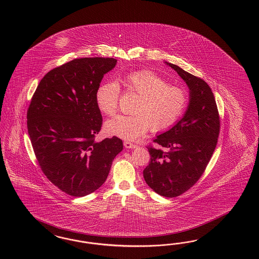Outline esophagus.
I'll return each instance as SVG.
<instances>
[{"label": "esophagus", "mask_w": 259, "mask_h": 259, "mask_svg": "<svg viewBox=\"0 0 259 259\" xmlns=\"http://www.w3.org/2000/svg\"><path fill=\"white\" fill-rule=\"evenodd\" d=\"M123 144H124V147L126 149H134V148L137 147L136 144H134L132 142H129V141H124Z\"/></svg>", "instance_id": "34e87169"}]
</instances>
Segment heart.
<instances>
[{"label":"heart","instance_id":"b5f03b06","mask_svg":"<svg viewBox=\"0 0 259 259\" xmlns=\"http://www.w3.org/2000/svg\"><path fill=\"white\" fill-rule=\"evenodd\" d=\"M129 91L139 96L133 115H118L106 121V133L127 141L139 139L148 131L162 132L181 118L188 104V93L183 87L172 85L155 72L146 69L126 73L121 78ZM120 87L117 81L101 83L95 93L98 108L112 116L118 110Z\"/></svg>","mask_w":259,"mask_h":259}]
</instances>
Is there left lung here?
Returning a JSON list of instances; mask_svg holds the SVG:
<instances>
[{
  "label": "left lung",
  "mask_w": 259,
  "mask_h": 259,
  "mask_svg": "<svg viewBox=\"0 0 259 259\" xmlns=\"http://www.w3.org/2000/svg\"><path fill=\"white\" fill-rule=\"evenodd\" d=\"M190 89L183 118L154 142L165 151L148 146L150 161L143 178L150 188L165 197H175L193 187L202 176L215 149L220 119L212 90L202 78L166 63Z\"/></svg>",
  "instance_id": "left-lung-1"
}]
</instances>
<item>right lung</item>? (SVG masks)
Listing matches in <instances>:
<instances>
[{
  "mask_svg": "<svg viewBox=\"0 0 259 259\" xmlns=\"http://www.w3.org/2000/svg\"><path fill=\"white\" fill-rule=\"evenodd\" d=\"M113 58L75 59L41 78L27 110V131L41 171L69 196H84L106 181L123 148L117 137L95 141L102 117L95 93Z\"/></svg>",
  "mask_w": 259,
  "mask_h": 259,
  "instance_id": "add662e5",
  "label": "right lung"
}]
</instances>
